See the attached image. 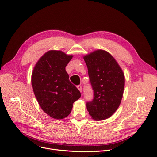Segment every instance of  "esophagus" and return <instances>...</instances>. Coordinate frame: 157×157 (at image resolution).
Instances as JSON below:
<instances>
[{"mask_svg": "<svg viewBox=\"0 0 157 157\" xmlns=\"http://www.w3.org/2000/svg\"><path fill=\"white\" fill-rule=\"evenodd\" d=\"M77 88L78 89V90H79L80 92H82V86H80V85H78V86H77Z\"/></svg>", "mask_w": 157, "mask_h": 157, "instance_id": "34e87169", "label": "esophagus"}]
</instances>
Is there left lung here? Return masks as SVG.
<instances>
[{"label":"left lung","mask_w":157,"mask_h":157,"mask_svg":"<svg viewBox=\"0 0 157 157\" xmlns=\"http://www.w3.org/2000/svg\"><path fill=\"white\" fill-rule=\"evenodd\" d=\"M94 99L86 103L93 119L105 120L119 107L124 88V75L115 58L103 50H97L84 56Z\"/></svg>","instance_id":"8db88e82"}]
</instances>
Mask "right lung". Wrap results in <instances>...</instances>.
Wrapping results in <instances>:
<instances>
[{"label":"right lung","instance_id":"add662e5","mask_svg":"<svg viewBox=\"0 0 157 157\" xmlns=\"http://www.w3.org/2000/svg\"><path fill=\"white\" fill-rule=\"evenodd\" d=\"M60 50H50L37 61L31 84L41 109L54 119L67 117L81 94L70 82L65 67L72 59Z\"/></svg>","mask_w":157,"mask_h":157}]
</instances>
